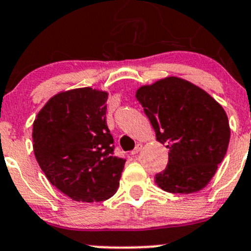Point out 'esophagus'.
I'll return each instance as SVG.
<instances>
[{
  "instance_id": "esophagus-1",
  "label": "esophagus",
  "mask_w": 251,
  "mask_h": 251,
  "mask_svg": "<svg viewBox=\"0 0 251 251\" xmlns=\"http://www.w3.org/2000/svg\"><path fill=\"white\" fill-rule=\"evenodd\" d=\"M141 150H142V143H137V145H136V147H135V150H133L132 152H131V154H132V155L137 154V153L140 152Z\"/></svg>"
}]
</instances>
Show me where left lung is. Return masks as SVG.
I'll return each mask as SVG.
<instances>
[{"label": "left lung", "mask_w": 251, "mask_h": 251, "mask_svg": "<svg viewBox=\"0 0 251 251\" xmlns=\"http://www.w3.org/2000/svg\"><path fill=\"white\" fill-rule=\"evenodd\" d=\"M136 98L157 141L169 150L168 165L155 174V184L172 194L203 189L229 143V123L222 105L200 87L177 77L140 87Z\"/></svg>", "instance_id": "1"}]
</instances>
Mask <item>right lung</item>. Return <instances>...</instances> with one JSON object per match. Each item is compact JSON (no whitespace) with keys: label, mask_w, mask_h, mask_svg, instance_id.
<instances>
[{"label":"right lung","mask_w":251,"mask_h":251,"mask_svg":"<svg viewBox=\"0 0 251 251\" xmlns=\"http://www.w3.org/2000/svg\"><path fill=\"white\" fill-rule=\"evenodd\" d=\"M106 100V92L91 87L61 92L34 120L38 164L49 181L75 201L108 200L119 187L126 160L114 155Z\"/></svg>","instance_id":"right-lung-1"}]
</instances>
